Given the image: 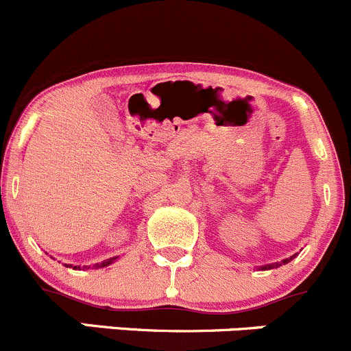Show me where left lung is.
I'll return each mask as SVG.
<instances>
[{
    "label": "left lung",
    "instance_id": "1",
    "mask_svg": "<svg viewBox=\"0 0 351 351\" xmlns=\"http://www.w3.org/2000/svg\"><path fill=\"white\" fill-rule=\"evenodd\" d=\"M293 256H295V254H293ZM293 256H290V258H285L284 261H278V263H271V265H267V267H261V270H271V268H277V267H282V265H285V263H289L290 260H292Z\"/></svg>",
    "mask_w": 351,
    "mask_h": 351
}]
</instances>
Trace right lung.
Listing matches in <instances>:
<instances>
[{"label":"right lung","instance_id":"add662e5","mask_svg":"<svg viewBox=\"0 0 351 351\" xmlns=\"http://www.w3.org/2000/svg\"><path fill=\"white\" fill-rule=\"evenodd\" d=\"M115 260V258H110V260H107V261H104V263H100V265H97V267H107V265H110L112 263V261ZM74 268H77V267H74Z\"/></svg>","mask_w":351,"mask_h":351}]
</instances>
